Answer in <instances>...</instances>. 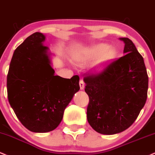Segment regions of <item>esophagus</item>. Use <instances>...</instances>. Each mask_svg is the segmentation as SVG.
<instances>
[{
  "instance_id": "obj_1",
  "label": "esophagus",
  "mask_w": 155,
  "mask_h": 155,
  "mask_svg": "<svg viewBox=\"0 0 155 155\" xmlns=\"http://www.w3.org/2000/svg\"><path fill=\"white\" fill-rule=\"evenodd\" d=\"M79 85H80V88H81V90H83V89H84V88H85V83H84V81H83L82 79L79 82Z\"/></svg>"
}]
</instances>
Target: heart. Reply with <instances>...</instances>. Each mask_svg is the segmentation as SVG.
<instances>
[{"label": "heart", "instance_id": "obj_1", "mask_svg": "<svg viewBox=\"0 0 155 155\" xmlns=\"http://www.w3.org/2000/svg\"><path fill=\"white\" fill-rule=\"evenodd\" d=\"M114 55L115 52L113 49L109 48L108 45L106 44L99 43L92 46L85 54L78 56L77 61L78 62L85 63L100 56L98 64L101 65L112 60L114 57Z\"/></svg>", "mask_w": 155, "mask_h": 155}]
</instances>
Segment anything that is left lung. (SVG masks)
<instances>
[{
  "mask_svg": "<svg viewBox=\"0 0 155 155\" xmlns=\"http://www.w3.org/2000/svg\"><path fill=\"white\" fill-rule=\"evenodd\" d=\"M120 39L125 43V55L84 78L89 97L87 119L94 130L104 135L128 128L147 99L148 75L142 56L129 38Z\"/></svg>",
  "mask_w": 155,
  "mask_h": 155,
  "instance_id": "1",
  "label": "left lung"
}]
</instances>
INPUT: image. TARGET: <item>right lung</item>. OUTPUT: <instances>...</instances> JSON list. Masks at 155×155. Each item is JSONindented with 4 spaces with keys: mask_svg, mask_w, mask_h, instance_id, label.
I'll use <instances>...</instances> for the list:
<instances>
[{
    "mask_svg": "<svg viewBox=\"0 0 155 155\" xmlns=\"http://www.w3.org/2000/svg\"><path fill=\"white\" fill-rule=\"evenodd\" d=\"M44 41L41 32L27 38L13 54L7 75L9 104L21 124L35 133L57 128L80 89L78 75L70 79L54 75Z\"/></svg>",
    "mask_w": 155,
    "mask_h": 155,
    "instance_id": "obj_1",
    "label": "right lung"
}]
</instances>
